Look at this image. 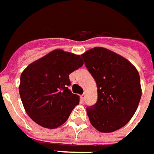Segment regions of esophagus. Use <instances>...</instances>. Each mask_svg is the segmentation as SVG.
Returning a JSON list of instances; mask_svg holds the SVG:
<instances>
[{
	"mask_svg": "<svg viewBox=\"0 0 154 154\" xmlns=\"http://www.w3.org/2000/svg\"><path fill=\"white\" fill-rule=\"evenodd\" d=\"M85 97H86V94H82L81 95V99H82V101H84V100H85Z\"/></svg>",
	"mask_w": 154,
	"mask_h": 154,
	"instance_id": "esophagus-1",
	"label": "esophagus"
}]
</instances>
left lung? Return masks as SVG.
<instances>
[{
    "instance_id": "left-lung-1",
    "label": "left lung",
    "mask_w": 154,
    "mask_h": 154,
    "mask_svg": "<svg viewBox=\"0 0 154 154\" xmlns=\"http://www.w3.org/2000/svg\"><path fill=\"white\" fill-rule=\"evenodd\" d=\"M81 56L98 88L97 102L87 107L91 124L105 133L123 127L133 116L142 96L137 70L123 56L102 47Z\"/></svg>"
}]
</instances>
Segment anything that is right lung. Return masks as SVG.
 <instances>
[{"mask_svg": "<svg viewBox=\"0 0 154 154\" xmlns=\"http://www.w3.org/2000/svg\"><path fill=\"white\" fill-rule=\"evenodd\" d=\"M82 65L80 55L55 50L29 65L22 72L20 97L34 122L55 129L67 121L79 103V96L68 88L69 75Z\"/></svg>", "mask_w": 154, "mask_h": 154, "instance_id": "add662e5", "label": "right lung"}]
</instances>
